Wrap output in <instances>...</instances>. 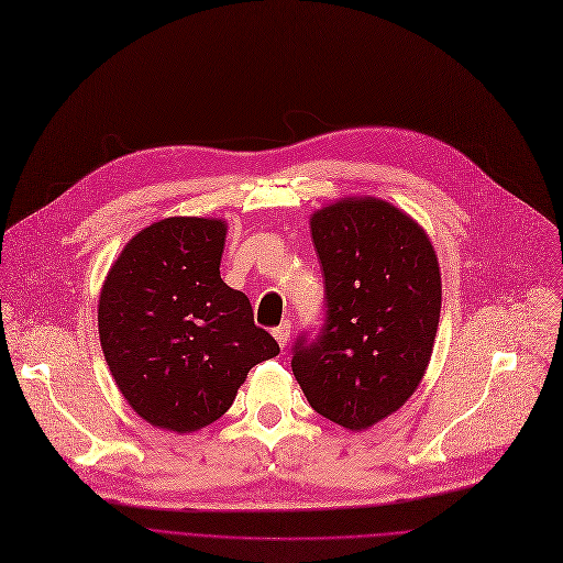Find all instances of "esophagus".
Masks as SVG:
<instances>
[{"instance_id": "obj_1", "label": "esophagus", "mask_w": 563, "mask_h": 563, "mask_svg": "<svg viewBox=\"0 0 563 563\" xmlns=\"http://www.w3.org/2000/svg\"><path fill=\"white\" fill-rule=\"evenodd\" d=\"M289 332H291V323H289V321H283L278 328H274V336H276V341H278V345H280V347H285V345H287V341H289Z\"/></svg>"}]
</instances>
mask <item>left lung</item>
<instances>
[{
	"mask_svg": "<svg viewBox=\"0 0 563 563\" xmlns=\"http://www.w3.org/2000/svg\"><path fill=\"white\" fill-rule=\"evenodd\" d=\"M325 321L291 347L314 411L362 431L395 413L429 366L442 285L427 233L388 201L341 199L312 216Z\"/></svg>",
	"mask_w": 563,
	"mask_h": 563,
	"instance_id": "left-lung-1",
	"label": "left lung"
}]
</instances>
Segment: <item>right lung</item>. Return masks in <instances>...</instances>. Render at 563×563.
Here are the masks:
<instances>
[{
    "instance_id": "obj_1",
    "label": "right lung",
    "mask_w": 563,
    "mask_h": 563,
    "mask_svg": "<svg viewBox=\"0 0 563 563\" xmlns=\"http://www.w3.org/2000/svg\"><path fill=\"white\" fill-rule=\"evenodd\" d=\"M227 224L168 218L136 233L108 274L98 334L134 411L175 433L222 418L246 373L280 352L249 298L220 278Z\"/></svg>"
}]
</instances>
